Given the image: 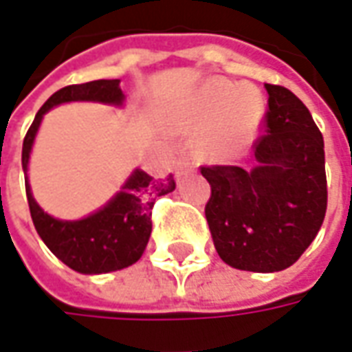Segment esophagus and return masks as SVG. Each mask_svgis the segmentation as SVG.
Returning <instances> with one entry per match:
<instances>
[{"label":"esophagus","instance_id":"obj_1","mask_svg":"<svg viewBox=\"0 0 352 352\" xmlns=\"http://www.w3.org/2000/svg\"><path fill=\"white\" fill-rule=\"evenodd\" d=\"M190 169H192V164L188 160H185V157H179L175 162V173L179 177L185 175L186 171H190Z\"/></svg>","mask_w":352,"mask_h":352}]
</instances>
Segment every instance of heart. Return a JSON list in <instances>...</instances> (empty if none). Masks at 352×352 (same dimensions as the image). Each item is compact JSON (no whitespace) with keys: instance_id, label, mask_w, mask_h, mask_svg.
<instances>
[{"instance_id":"obj_1","label":"heart","mask_w":352,"mask_h":352,"mask_svg":"<svg viewBox=\"0 0 352 352\" xmlns=\"http://www.w3.org/2000/svg\"><path fill=\"white\" fill-rule=\"evenodd\" d=\"M264 111L266 102L256 86L212 78L186 98L171 123L179 133L202 131L198 150L206 157L221 160L250 144Z\"/></svg>"}]
</instances>
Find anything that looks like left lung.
Segmentation results:
<instances>
[{"mask_svg":"<svg viewBox=\"0 0 352 352\" xmlns=\"http://www.w3.org/2000/svg\"><path fill=\"white\" fill-rule=\"evenodd\" d=\"M256 166H202L212 186L206 219L219 258L236 270L272 274L293 266L324 223V136L285 86L266 85Z\"/></svg>","mask_w":352,"mask_h":352,"instance_id":"obj_1","label":"left lung"}]
</instances>
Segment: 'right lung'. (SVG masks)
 Returning a JSON list of instances; mask_svg holds the SVG:
<instances>
[{"label": "right lung", "instance_id": "1", "mask_svg": "<svg viewBox=\"0 0 352 352\" xmlns=\"http://www.w3.org/2000/svg\"><path fill=\"white\" fill-rule=\"evenodd\" d=\"M125 94L119 78L92 80L57 90L40 107L26 133L23 142V171L28 169L30 150L45 111L65 102H102L121 106ZM25 183L28 208L38 235L63 264L78 274H107L135 264L142 256L152 233V208L156 198L175 190L173 175L156 181L154 177L136 169L102 210L85 219L63 221L45 214L36 204L28 179H25Z\"/></svg>", "mask_w": 352, "mask_h": 352}]
</instances>
